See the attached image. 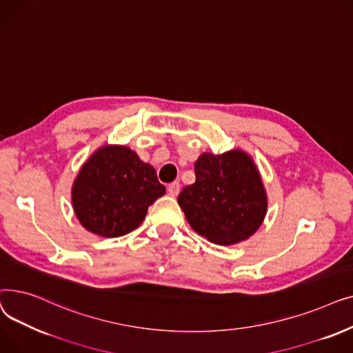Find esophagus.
<instances>
[{
	"mask_svg": "<svg viewBox=\"0 0 353 353\" xmlns=\"http://www.w3.org/2000/svg\"><path fill=\"white\" fill-rule=\"evenodd\" d=\"M167 192H169L170 196L176 197L180 193V183L179 181H173L169 184V188H167Z\"/></svg>",
	"mask_w": 353,
	"mask_h": 353,
	"instance_id": "34e87169",
	"label": "esophagus"
}]
</instances>
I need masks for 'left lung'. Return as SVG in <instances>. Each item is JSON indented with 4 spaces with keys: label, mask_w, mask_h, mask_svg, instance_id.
<instances>
[{
    "label": "left lung",
    "mask_w": 353,
    "mask_h": 353,
    "mask_svg": "<svg viewBox=\"0 0 353 353\" xmlns=\"http://www.w3.org/2000/svg\"><path fill=\"white\" fill-rule=\"evenodd\" d=\"M196 181L179 194L189 225L209 242L229 246L250 237L266 216L268 197L252 157L242 150L203 153Z\"/></svg>",
    "instance_id": "obj_1"
}]
</instances>
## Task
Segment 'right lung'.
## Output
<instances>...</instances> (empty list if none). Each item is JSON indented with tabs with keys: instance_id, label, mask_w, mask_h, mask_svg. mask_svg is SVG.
<instances>
[{
	"instance_id": "add662e5",
	"label": "right lung",
	"mask_w": 353,
	"mask_h": 353,
	"mask_svg": "<svg viewBox=\"0 0 353 353\" xmlns=\"http://www.w3.org/2000/svg\"><path fill=\"white\" fill-rule=\"evenodd\" d=\"M165 193L154 167L125 145H104L72 184V209L88 232L119 237L140 226L148 206Z\"/></svg>"
}]
</instances>
